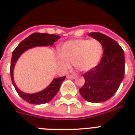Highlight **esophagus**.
Masks as SVG:
<instances>
[{
    "label": "esophagus",
    "instance_id": "34e87169",
    "mask_svg": "<svg viewBox=\"0 0 135 135\" xmlns=\"http://www.w3.org/2000/svg\"><path fill=\"white\" fill-rule=\"evenodd\" d=\"M67 78H69V79H75L76 77V74H69V75H67V76H66Z\"/></svg>",
    "mask_w": 135,
    "mask_h": 135
}]
</instances>
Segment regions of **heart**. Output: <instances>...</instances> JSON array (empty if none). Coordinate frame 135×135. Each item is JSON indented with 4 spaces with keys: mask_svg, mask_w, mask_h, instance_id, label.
<instances>
[{
    "mask_svg": "<svg viewBox=\"0 0 135 135\" xmlns=\"http://www.w3.org/2000/svg\"><path fill=\"white\" fill-rule=\"evenodd\" d=\"M103 52L101 42L96 39L69 40L62 44L61 55L57 56V62L64 69L69 67V62H72L77 70L88 71L99 63Z\"/></svg>",
    "mask_w": 135,
    "mask_h": 135,
    "instance_id": "b5f03b06",
    "label": "heart"
}]
</instances>
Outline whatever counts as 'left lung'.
<instances>
[{
	"label": "left lung",
	"instance_id": "1",
	"mask_svg": "<svg viewBox=\"0 0 135 135\" xmlns=\"http://www.w3.org/2000/svg\"><path fill=\"white\" fill-rule=\"evenodd\" d=\"M91 37L101 42L103 53L99 64L82 76L85 84L79 89L82 98L91 103L110 99L124 76V53L114 40L100 32H90Z\"/></svg>",
	"mask_w": 135,
	"mask_h": 135
}]
</instances>
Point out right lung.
<instances>
[{
    "label": "right lung",
    "instance_id": "1",
    "mask_svg": "<svg viewBox=\"0 0 135 135\" xmlns=\"http://www.w3.org/2000/svg\"><path fill=\"white\" fill-rule=\"evenodd\" d=\"M60 37H61L60 36L56 35L35 32V33L32 34L24 40H22L18 45V46L15 48V50L13 51L10 67L11 81L19 96L25 100V101L28 102L29 103L35 105L43 104V103H46L47 102L50 101L59 92L61 83L64 82L66 76L54 79L47 88L39 93L34 94L25 93L21 90H19L13 81V71L16 61L18 60L19 56L28 49L36 47V46L53 45L54 42H56Z\"/></svg>",
    "mask_w": 135,
    "mask_h": 135
}]
</instances>
